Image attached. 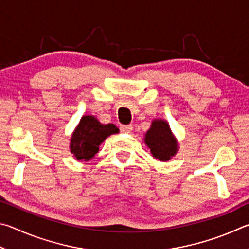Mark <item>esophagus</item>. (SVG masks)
I'll return each mask as SVG.
<instances>
[{
  "label": "esophagus",
  "instance_id": "obj_1",
  "mask_svg": "<svg viewBox=\"0 0 249 249\" xmlns=\"http://www.w3.org/2000/svg\"><path fill=\"white\" fill-rule=\"evenodd\" d=\"M133 127L131 124H128V125H120V131L124 132V133H130L132 131Z\"/></svg>",
  "mask_w": 249,
  "mask_h": 249
}]
</instances>
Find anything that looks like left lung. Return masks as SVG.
Returning <instances> with one entry per match:
<instances>
[{"label": "left lung", "instance_id": "obj_1", "mask_svg": "<svg viewBox=\"0 0 249 249\" xmlns=\"http://www.w3.org/2000/svg\"><path fill=\"white\" fill-rule=\"evenodd\" d=\"M144 142L153 158L162 162H167L178 151L176 138L172 133L168 122L163 119L153 120L151 128L145 133Z\"/></svg>", "mask_w": 249, "mask_h": 249}]
</instances>
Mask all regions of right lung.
<instances>
[{"label":"right lung","mask_w":249,"mask_h":249,"mask_svg":"<svg viewBox=\"0 0 249 249\" xmlns=\"http://www.w3.org/2000/svg\"><path fill=\"white\" fill-rule=\"evenodd\" d=\"M119 132L115 124H103L94 116H83L74 130L70 150L77 160H90L99 150L105 139Z\"/></svg>","instance_id":"1"}]
</instances>
